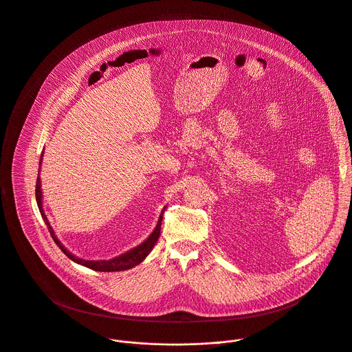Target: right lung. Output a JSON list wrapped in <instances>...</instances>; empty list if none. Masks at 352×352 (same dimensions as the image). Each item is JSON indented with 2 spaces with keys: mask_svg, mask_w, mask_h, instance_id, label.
<instances>
[{
  "mask_svg": "<svg viewBox=\"0 0 352 352\" xmlns=\"http://www.w3.org/2000/svg\"><path fill=\"white\" fill-rule=\"evenodd\" d=\"M41 160H43V155H41ZM41 160H40V164H41ZM41 199H43V192H41V181H40V177H38V178H37V184H36V200H37V206H38V208H40L41 217H43L44 222L47 223V228H48V230H50V233H51V236H52L54 242L58 245V248H59L72 261H74V263H77V264H80V265H84V267L89 268V270H94V271H99V272H117V271H126V270H130V268L138 265L140 263H142V261L148 257V254L152 252V249L155 248V245H156V242H157V239H159V236H160V229H162V221H163V212H164V211H162L160 218H159V221H157V225H156L155 230L151 233V236H149L145 242H142L140 246L131 249L130 252H127V253H124V254H122V256H119V257L111 258V260L87 261V260L78 258V257H76L74 254H72V253L58 241V238L55 236V232H54L52 226H51L50 222H48L47 215L44 214ZM164 208H166V207H164Z\"/></svg>",
  "mask_w": 352,
  "mask_h": 352,
  "instance_id": "1",
  "label": "right lung"
}]
</instances>
